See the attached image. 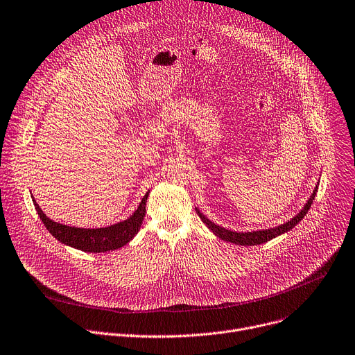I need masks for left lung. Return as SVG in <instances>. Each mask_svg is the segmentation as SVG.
<instances>
[{
  "instance_id": "left-lung-1",
  "label": "left lung",
  "mask_w": 355,
  "mask_h": 355,
  "mask_svg": "<svg viewBox=\"0 0 355 355\" xmlns=\"http://www.w3.org/2000/svg\"><path fill=\"white\" fill-rule=\"evenodd\" d=\"M317 190H318V185L314 188V191H313L310 200L306 201V204L304 205V208L298 212V214H297L294 218H291L290 221H287V223H284V224H281V225H278V227H275V228H270V230L252 231V232H235V231L225 230V228H223V227L214 224L212 221H209V220L202 214V212H200L198 209H197V214H198V217L202 220V223H204L212 232H214V234L217 235V237H220L221 240L228 241V243H234V244H240V245H259V244H264V243H267V241L275 239L277 235H281V234H284V232L290 231L291 228H294V227L305 217L306 212H309V209H310V207H311V204H313V201H314V198H315Z\"/></svg>"
}]
</instances>
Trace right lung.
Returning a JSON list of instances; mask_svg holds the SVG:
<instances>
[{
	"label": "right lung",
	"mask_w": 355,
	"mask_h": 355,
	"mask_svg": "<svg viewBox=\"0 0 355 355\" xmlns=\"http://www.w3.org/2000/svg\"><path fill=\"white\" fill-rule=\"evenodd\" d=\"M148 194L150 191L143 197L138 208L128 220L105 228H77L55 223L44 214L35 200L33 201L45 228L58 241L85 252H105L121 248L134 239L146 216V202Z\"/></svg>",
	"instance_id": "right-lung-1"
}]
</instances>
